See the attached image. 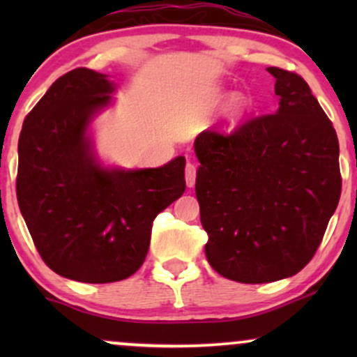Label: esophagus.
Instances as JSON below:
<instances>
[{
    "label": "esophagus",
    "mask_w": 357,
    "mask_h": 357,
    "mask_svg": "<svg viewBox=\"0 0 357 357\" xmlns=\"http://www.w3.org/2000/svg\"><path fill=\"white\" fill-rule=\"evenodd\" d=\"M184 178H186V184L188 188H192L196 183V167L191 162H188L186 169H184Z\"/></svg>",
    "instance_id": "obj_1"
}]
</instances>
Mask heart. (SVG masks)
Listing matches in <instances>:
<instances>
[{"label": "heart", "mask_w": 357, "mask_h": 357, "mask_svg": "<svg viewBox=\"0 0 357 357\" xmlns=\"http://www.w3.org/2000/svg\"><path fill=\"white\" fill-rule=\"evenodd\" d=\"M220 97H223V96H220ZM247 109H248L247 99H245V97H241V96H235L230 100V104H228L227 112L231 119H238V117L243 116L245 112H247Z\"/></svg>", "instance_id": "b5f03b06"}]
</instances>
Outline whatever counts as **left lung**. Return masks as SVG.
I'll list each match as a JSON object with an SVG mask.
<instances>
[{"label": "left lung", "instance_id": "8db88e82", "mask_svg": "<svg viewBox=\"0 0 357 357\" xmlns=\"http://www.w3.org/2000/svg\"><path fill=\"white\" fill-rule=\"evenodd\" d=\"M278 109L196 137V198L208 261L221 277L265 284L312 260L341 198L333 122L296 72L267 68Z\"/></svg>", "mask_w": 357, "mask_h": 357}]
</instances>
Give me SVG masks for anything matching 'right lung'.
Masks as SVG:
<instances>
[{"instance_id":"right-lung-1","label":"right lung","mask_w":357,"mask_h":357,"mask_svg":"<svg viewBox=\"0 0 357 357\" xmlns=\"http://www.w3.org/2000/svg\"><path fill=\"white\" fill-rule=\"evenodd\" d=\"M114 84L75 68L52 84L23 122L16 198L40 257L59 275L87 284L136 273L153 221L186 190L184 158L161 167L105 169L87 127Z\"/></svg>"}]
</instances>
